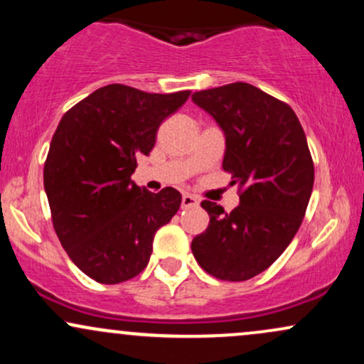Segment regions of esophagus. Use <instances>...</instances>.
Masks as SVG:
<instances>
[{
	"mask_svg": "<svg viewBox=\"0 0 364 364\" xmlns=\"http://www.w3.org/2000/svg\"><path fill=\"white\" fill-rule=\"evenodd\" d=\"M198 198H196V196H193V195H190V193H185L183 195V198H181V205H183V208H190V207H196L198 205Z\"/></svg>",
	"mask_w": 364,
	"mask_h": 364,
	"instance_id": "1",
	"label": "esophagus"
}]
</instances>
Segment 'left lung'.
Listing matches in <instances>:
<instances>
[{
  "mask_svg": "<svg viewBox=\"0 0 364 364\" xmlns=\"http://www.w3.org/2000/svg\"><path fill=\"white\" fill-rule=\"evenodd\" d=\"M225 139L223 168L241 186L240 205L203 200L210 223L191 252L205 272L248 281L269 269L298 232L310 202L315 168L298 116L287 104L245 82L191 95Z\"/></svg>",
  "mask_w": 364,
  "mask_h": 364,
  "instance_id": "left-lung-1",
  "label": "left lung"
}]
</instances>
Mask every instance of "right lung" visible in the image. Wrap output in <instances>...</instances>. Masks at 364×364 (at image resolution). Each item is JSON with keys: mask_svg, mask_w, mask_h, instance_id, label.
<instances>
[{"mask_svg": "<svg viewBox=\"0 0 364 364\" xmlns=\"http://www.w3.org/2000/svg\"><path fill=\"white\" fill-rule=\"evenodd\" d=\"M190 90L149 94L112 83L63 116L44 164V190L63 248L101 284L133 279L147 267L157 229L181 205V193L136 186V159Z\"/></svg>", "mask_w": 364, "mask_h": 364, "instance_id": "right-lung-1", "label": "right lung"}]
</instances>
